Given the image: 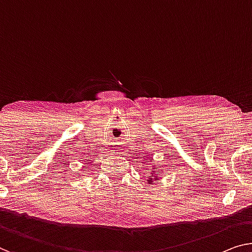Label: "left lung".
<instances>
[{
	"label": "left lung",
	"mask_w": 252,
	"mask_h": 252,
	"mask_svg": "<svg viewBox=\"0 0 252 252\" xmlns=\"http://www.w3.org/2000/svg\"><path fill=\"white\" fill-rule=\"evenodd\" d=\"M145 162L146 160H148V162L150 163L153 160L152 157H148V158H146L145 157ZM153 168H149L148 170V180H147V183H149V185H152V183L154 181H157V180L160 179V176H162V173L165 171V168H162V165L160 164H157V165H153L152 166Z\"/></svg>",
	"instance_id": "8db88e82"
}]
</instances>
